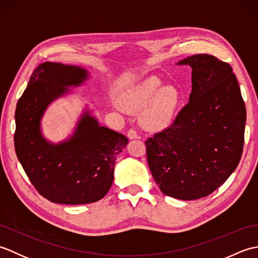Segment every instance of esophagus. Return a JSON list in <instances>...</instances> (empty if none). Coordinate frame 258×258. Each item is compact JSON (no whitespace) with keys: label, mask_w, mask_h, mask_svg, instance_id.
Wrapping results in <instances>:
<instances>
[{"label":"esophagus","mask_w":258,"mask_h":258,"mask_svg":"<svg viewBox=\"0 0 258 258\" xmlns=\"http://www.w3.org/2000/svg\"><path fill=\"white\" fill-rule=\"evenodd\" d=\"M127 138L130 140H135V139H140V135L138 134L135 130H130L127 132Z\"/></svg>","instance_id":"34e87169"}]
</instances>
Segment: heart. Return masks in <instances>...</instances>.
I'll list each match as a JSON object with an SVG mask.
<instances>
[{
    "label": "heart",
    "mask_w": 258,
    "mask_h": 258,
    "mask_svg": "<svg viewBox=\"0 0 258 258\" xmlns=\"http://www.w3.org/2000/svg\"><path fill=\"white\" fill-rule=\"evenodd\" d=\"M180 104V94L174 86H163V82L151 78L134 86L123 97V106L128 112L142 115L145 126L151 130H163L171 125Z\"/></svg>",
    "instance_id": "obj_1"
}]
</instances>
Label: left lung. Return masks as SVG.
<instances>
[{
  "mask_svg": "<svg viewBox=\"0 0 258 258\" xmlns=\"http://www.w3.org/2000/svg\"><path fill=\"white\" fill-rule=\"evenodd\" d=\"M177 65L191 69L188 104L175 122L147 140V162L163 194L205 197L236 169L244 146L246 107L229 64L207 54Z\"/></svg>",
  "mask_w": 258,
  "mask_h": 258,
  "instance_id": "obj_1",
  "label": "left lung"
}]
</instances>
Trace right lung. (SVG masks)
<instances>
[{
  "mask_svg": "<svg viewBox=\"0 0 258 258\" xmlns=\"http://www.w3.org/2000/svg\"><path fill=\"white\" fill-rule=\"evenodd\" d=\"M90 76L82 67L42 63L16 105V156L38 193L56 204H89L103 199L113 184L116 156L128 143L125 135L102 126L89 104L65 140L54 143L43 134L47 107L73 94L71 87L82 86Z\"/></svg>",
  "mask_w": 258,
  "mask_h": 258,
  "instance_id": "obj_1",
  "label": "right lung"
}]
</instances>
